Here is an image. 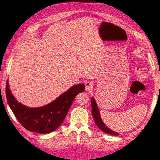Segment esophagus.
Here are the masks:
<instances>
[{
  "mask_svg": "<svg viewBox=\"0 0 160 160\" xmlns=\"http://www.w3.org/2000/svg\"><path fill=\"white\" fill-rule=\"evenodd\" d=\"M86 90H92L93 88V83L92 82L88 81L86 82Z\"/></svg>",
  "mask_w": 160,
  "mask_h": 160,
  "instance_id": "1",
  "label": "esophagus"
}]
</instances>
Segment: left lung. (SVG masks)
I'll return each mask as SVG.
<instances>
[{
    "label": "left lung",
    "mask_w": 160,
    "mask_h": 160,
    "mask_svg": "<svg viewBox=\"0 0 160 160\" xmlns=\"http://www.w3.org/2000/svg\"><path fill=\"white\" fill-rule=\"evenodd\" d=\"M91 106H92V113L93 117L94 119V121H95L96 125L99 127V128L101 130V131H102L103 132L107 133V134L115 135V136L119 135V133L111 131V129H109L107 126L105 125L102 119L101 116H100L99 111L98 107L97 105V103L93 97L91 98Z\"/></svg>",
    "instance_id": "left-lung-1"
}]
</instances>
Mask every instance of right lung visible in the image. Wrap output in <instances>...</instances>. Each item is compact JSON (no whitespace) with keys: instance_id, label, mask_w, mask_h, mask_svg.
Returning a JSON list of instances; mask_svg holds the SVG:
<instances>
[{"instance_id":"right-lung-1","label":"right lung","mask_w":160,"mask_h":160,"mask_svg":"<svg viewBox=\"0 0 160 160\" xmlns=\"http://www.w3.org/2000/svg\"><path fill=\"white\" fill-rule=\"evenodd\" d=\"M85 90L83 84H77L43 107L29 108L19 103L10 90L8 80L6 96L10 109L21 125L29 131L47 134L54 131L66 117L75 97Z\"/></svg>"}]
</instances>
